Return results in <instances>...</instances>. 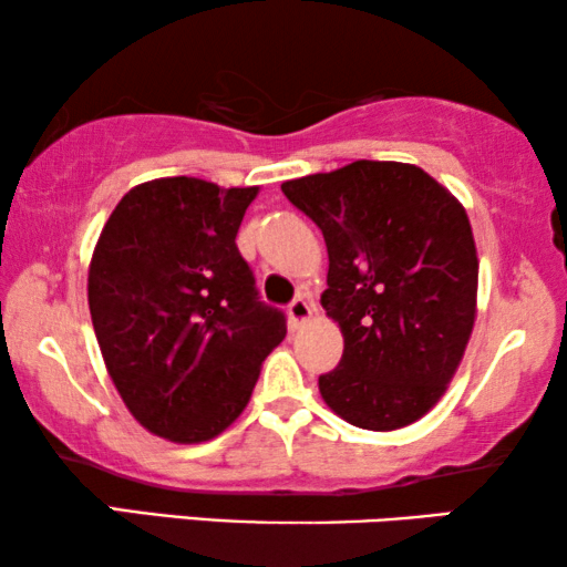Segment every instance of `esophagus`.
<instances>
[{"label": "esophagus", "mask_w": 567, "mask_h": 567, "mask_svg": "<svg viewBox=\"0 0 567 567\" xmlns=\"http://www.w3.org/2000/svg\"><path fill=\"white\" fill-rule=\"evenodd\" d=\"M315 317V305L307 299H293L291 307H289V320L293 328H301V324H307L309 320Z\"/></svg>", "instance_id": "esophagus-1"}]
</instances>
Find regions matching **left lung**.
<instances>
[{
	"mask_svg": "<svg viewBox=\"0 0 567 567\" xmlns=\"http://www.w3.org/2000/svg\"><path fill=\"white\" fill-rule=\"evenodd\" d=\"M322 229V307L343 359L320 377L332 413L367 431L421 421L444 398L477 317V247L456 196L408 162L351 165L281 185Z\"/></svg>",
	"mask_w": 567,
	"mask_h": 567,
	"instance_id": "8db88e82",
	"label": "left lung"
}]
</instances>
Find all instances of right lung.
Instances as JSON below:
<instances>
[{
    "instance_id": "right-lung-1",
    "label": "right lung",
    "mask_w": 567,
    "mask_h": 567,
    "mask_svg": "<svg viewBox=\"0 0 567 567\" xmlns=\"http://www.w3.org/2000/svg\"><path fill=\"white\" fill-rule=\"evenodd\" d=\"M258 193L185 175L146 181L92 250L87 301L107 374L138 425L173 444L227 431L286 338L235 245Z\"/></svg>"
}]
</instances>
